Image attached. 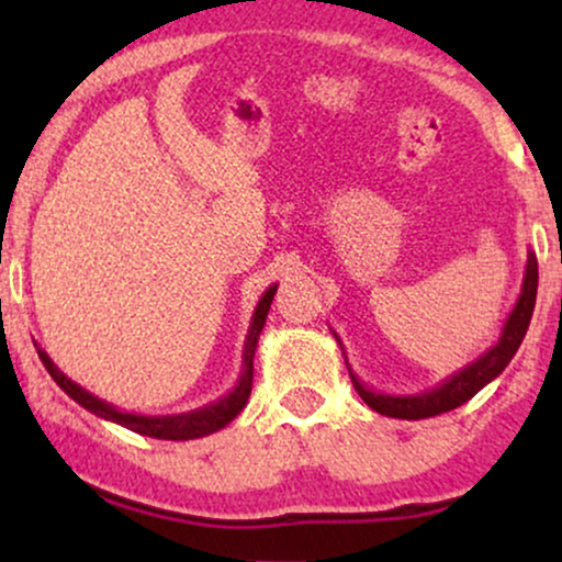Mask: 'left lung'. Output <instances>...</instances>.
<instances>
[{
    "mask_svg": "<svg viewBox=\"0 0 562 562\" xmlns=\"http://www.w3.org/2000/svg\"><path fill=\"white\" fill-rule=\"evenodd\" d=\"M537 285H539L537 256L528 254L524 285H520V295L518 301H515L513 312H509V317L505 319L499 340H496L486 353H481L475 362L465 364L462 370H457L454 375L441 380L436 389L420 391V393H404V396L372 391L370 385H364L362 380L357 378V372L351 370V364H348L346 359L353 389H357V393L364 398V404L370 406V409H375L385 417H398V420H423V417H436V415H443V412L457 409V406L470 402L483 385H488L494 378H499L502 370L509 364V359L515 357V351H518L520 344H524L528 322H531V314H533V303H537ZM335 340H338L340 351H344V344H340L338 335H335Z\"/></svg>",
    "mask_w": 562,
    "mask_h": 562,
    "instance_id": "8db88e82",
    "label": "left lung"
}]
</instances>
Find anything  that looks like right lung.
Wrapping results in <instances>:
<instances>
[{
	"instance_id": "obj_1",
	"label": "right lung",
	"mask_w": 562,
	"mask_h": 562,
	"mask_svg": "<svg viewBox=\"0 0 562 562\" xmlns=\"http://www.w3.org/2000/svg\"><path fill=\"white\" fill-rule=\"evenodd\" d=\"M274 293H277V285H269L267 293L261 295L259 303H256V312L254 317H250L248 335H245L243 367H240V378H237L235 389H232L227 396L216 398V402L205 406H198V409L192 412H182V415H137V412L119 409V406L102 402V398H97L94 393L81 389V385L74 383V380H70L63 370H57V364L47 357V351H42V348H36V351L55 383L60 385V389L66 391L76 404H81L83 409L92 412V415L102 417V420H111L115 425H124V428L134 430V434L139 436L164 438V441H190V438H203L209 434H216V430H222L224 425L235 420V417L243 412V406L248 404L250 389H254L256 346H259V335L263 330V325H267V314H269V306H272Z\"/></svg>"
}]
</instances>
